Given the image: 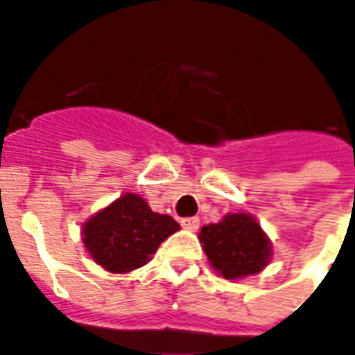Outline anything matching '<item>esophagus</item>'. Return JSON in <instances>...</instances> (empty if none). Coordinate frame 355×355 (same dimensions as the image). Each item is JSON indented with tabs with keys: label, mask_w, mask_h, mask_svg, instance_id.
I'll use <instances>...</instances> for the list:
<instances>
[{
	"label": "esophagus",
	"mask_w": 355,
	"mask_h": 355,
	"mask_svg": "<svg viewBox=\"0 0 355 355\" xmlns=\"http://www.w3.org/2000/svg\"><path fill=\"white\" fill-rule=\"evenodd\" d=\"M180 225L188 231H198L199 230V218H182Z\"/></svg>",
	"instance_id": "1"
}]
</instances>
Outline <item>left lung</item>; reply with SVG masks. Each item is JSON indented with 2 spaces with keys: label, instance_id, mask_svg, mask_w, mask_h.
<instances>
[{
  "label": "left lung",
  "instance_id": "1",
  "mask_svg": "<svg viewBox=\"0 0 355 355\" xmlns=\"http://www.w3.org/2000/svg\"><path fill=\"white\" fill-rule=\"evenodd\" d=\"M199 241L209 263L227 280L256 275L271 259L269 237L246 212L225 214L218 224L203 225Z\"/></svg>",
  "mask_w": 355,
  "mask_h": 355
}]
</instances>
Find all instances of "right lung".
<instances>
[{"label": "right lung", "instance_id": "obj_1", "mask_svg": "<svg viewBox=\"0 0 355 355\" xmlns=\"http://www.w3.org/2000/svg\"><path fill=\"white\" fill-rule=\"evenodd\" d=\"M178 230L169 214L154 212L137 193H124L83 225V243L103 269L130 272L148 263L157 246Z\"/></svg>", "mask_w": 355, "mask_h": 355}]
</instances>
